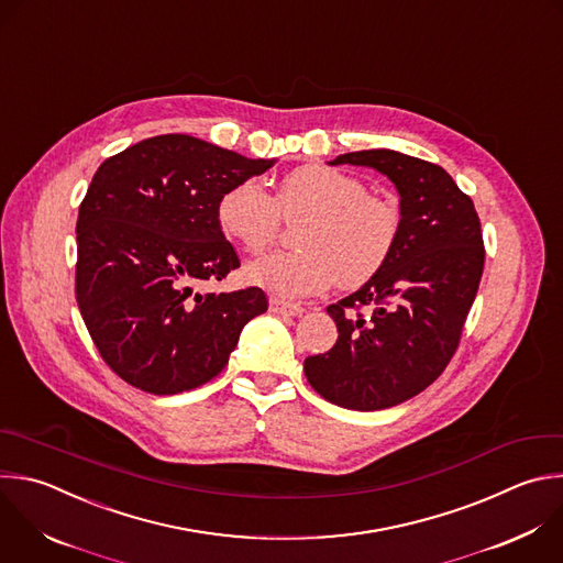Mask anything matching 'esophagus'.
<instances>
[{
    "mask_svg": "<svg viewBox=\"0 0 563 563\" xmlns=\"http://www.w3.org/2000/svg\"><path fill=\"white\" fill-rule=\"evenodd\" d=\"M269 307H272V311L283 313V316H302V313H305V307H302V305L287 302V300H280V298H272V300H269Z\"/></svg>",
    "mask_w": 563,
    "mask_h": 563,
    "instance_id": "34e87169",
    "label": "esophagus"
}]
</instances>
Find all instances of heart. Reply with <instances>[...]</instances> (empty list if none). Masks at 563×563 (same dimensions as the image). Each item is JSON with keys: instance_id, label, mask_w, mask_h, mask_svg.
Listing matches in <instances>:
<instances>
[{"instance_id": "heart-1", "label": "heart", "mask_w": 563, "mask_h": 563, "mask_svg": "<svg viewBox=\"0 0 563 563\" xmlns=\"http://www.w3.org/2000/svg\"><path fill=\"white\" fill-rule=\"evenodd\" d=\"M283 217L305 219L296 232L300 250L274 252L247 267L254 285L283 298L313 296L335 280L344 289L362 287L389 263L402 230L391 199L368 195L360 178L327 165L287 172L276 195L263 180L243 178L217 203L219 228L250 254L278 239Z\"/></svg>"}]
</instances>
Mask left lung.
Instances as JSON below:
<instances>
[{"mask_svg": "<svg viewBox=\"0 0 563 563\" xmlns=\"http://www.w3.org/2000/svg\"><path fill=\"white\" fill-rule=\"evenodd\" d=\"M340 163L368 165L396 183L402 230L383 272L327 307L338 340L305 360V376L338 407L380 411L442 376L460 346L486 250L471 197L444 167L396 150L331 161Z\"/></svg>", "mask_w": 563, "mask_h": 563, "instance_id": "left-lung-1", "label": "left lung"}]
</instances>
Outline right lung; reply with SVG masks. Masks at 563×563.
Returning a JSON list of instances; mask_svg holds the SVG:
<instances>
[{
    "label": "right lung",
    "mask_w": 563,
    "mask_h": 563,
    "mask_svg": "<svg viewBox=\"0 0 563 563\" xmlns=\"http://www.w3.org/2000/svg\"><path fill=\"white\" fill-rule=\"evenodd\" d=\"M272 161L187 134H161L106 158L77 219L75 296L103 362L121 380L174 396L217 378L261 287L197 291L241 267L217 221L230 185Z\"/></svg>",
    "instance_id": "1"
}]
</instances>
